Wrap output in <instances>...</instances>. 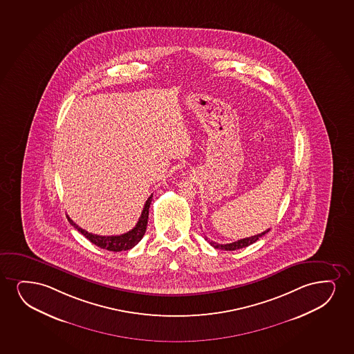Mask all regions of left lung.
<instances>
[{
	"mask_svg": "<svg viewBox=\"0 0 354 354\" xmlns=\"http://www.w3.org/2000/svg\"><path fill=\"white\" fill-rule=\"evenodd\" d=\"M269 232L268 230H266L264 232L259 233V234H255V236H251V237L243 238V239H239L237 242L228 243V244H219V243L213 242V241H208V238L206 237V241H208V243L211 244L212 246H214L215 249H220V250H227V251H233L238 250V249H242V248H245V246H249L250 244H254L256 241H259L261 237H263L266 233Z\"/></svg>",
	"mask_w": 354,
	"mask_h": 354,
	"instance_id": "obj_1",
	"label": "left lung"
}]
</instances>
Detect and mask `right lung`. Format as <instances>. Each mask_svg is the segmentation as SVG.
<instances>
[{
    "mask_svg": "<svg viewBox=\"0 0 354 354\" xmlns=\"http://www.w3.org/2000/svg\"><path fill=\"white\" fill-rule=\"evenodd\" d=\"M153 194L148 197L147 201L145 203L142 213L139 218L138 224L135 225L134 228H131L130 231L120 236H98L93 233H88L85 230L79 227L67 215L68 221L71 223L72 226L79 231L81 234H84L91 243H93L94 245L99 246L102 249L109 251H124L129 250L131 248H134L138 243L142 239L143 234L146 232L148 221V212H149V206L152 202Z\"/></svg>",
    "mask_w": 354,
    "mask_h": 354,
    "instance_id": "obj_1",
    "label": "right lung"
}]
</instances>
